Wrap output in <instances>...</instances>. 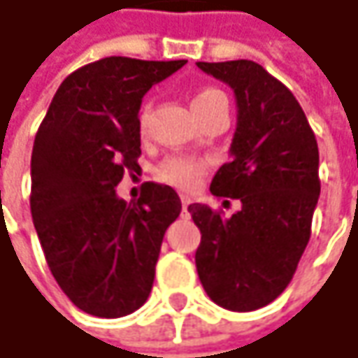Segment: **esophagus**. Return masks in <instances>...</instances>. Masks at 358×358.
<instances>
[{"mask_svg": "<svg viewBox=\"0 0 358 358\" xmlns=\"http://www.w3.org/2000/svg\"><path fill=\"white\" fill-rule=\"evenodd\" d=\"M192 203V198L189 196H181V206H183V212H187V206Z\"/></svg>", "mask_w": 358, "mask_h": 358, "instance_id": "34e87169", "label": "esophagus"}]
</instances>
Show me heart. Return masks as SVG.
Here are the masks:
<instances>
[{
    "instance_id": "obj_1",
    "label": "heart",
    "mask_w": 358,
    "mask_h": 358,
    "mask_svg": "<svg viewBox=\"0 0 358 358\" xmlns=\"http://www.w3.org/2000/svg\"><path fill=\"white\" fill-rule=\"evenodd\" d=\"M220 99H224V94L220 90L203 88L192 101L194 113L206 109L208 105H212V103H216ZM146 121H148V107H142L140 117H138V123H140L142 129L146 127ZM203 171H206V160H201L198 157H187V155H175V157H169L166 160H162V164L158 166V177H160V181H164V183H169L173 187L194 189L200 183Z\"/></svg>"
}]
</instances>
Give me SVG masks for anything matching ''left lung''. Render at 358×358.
I'll list each match as a JSON object with an SVG mask.
<instances>
[{
	"instance_id": "left-lung-1",
	"label": "left lung",
	"mask_w": 358,
	"mask_h": 358,
	"mask_svg": "<svg viewBox=\"0 0 358 358\" xmlns=\"http://www.w3.org/2000/svg\"><path fill=\"white\" fill-rule=\"evenodd\" d=\"M201 71L229 84L237 99L231 162L210 192L241 201L231 218L192 203L201 233L196 268L208 296L231 311H253L289 287L311 237L320 198V152L292 92L249 59L206 64Z\"/></svg>"
}]
</instances>
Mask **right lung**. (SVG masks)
<instances>
[{"label":"right lung","instance_id":"obj_1","mask_svg":"<svg viewBox=\"0 0 358 358\" xmlns=\"http://www.w3.org/2000/svg\"><path fill=\"white\" fill-rule=\"evenodd\" d=\"M185 64L105 57L80 67L62 82L36 131L32 222L53 278L90 315H129L152 291L162 237L181 200L148 181L127 203L115 187L127 171L140 173L144 94Z\"/></svg>","mask_w":358,"mask_h":358}]
</instances>
